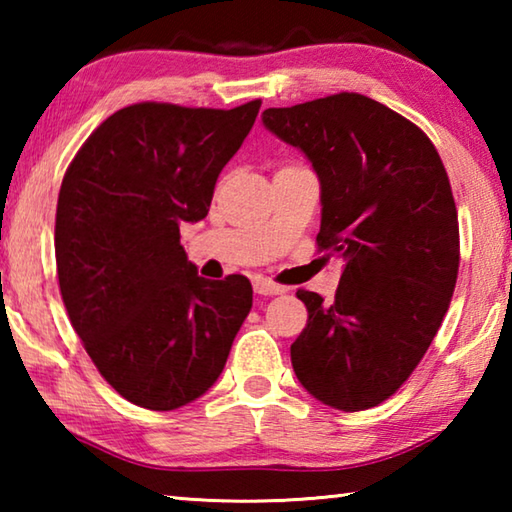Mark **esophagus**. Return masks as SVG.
Masks as SVG:
<instances>
[{"label": "esophagus", "instance_id": "esophagus-1", "mask_svg": "<svg viewBox=\"0 0 512 512\" xmlns=\"http://www.w3.org/2000/svg\"><path fill=\"white\" fill-rule=\"evenodd\" d=\"M253 287H255L257 293H262V296H280V293L287 291V287H282V284L268 280V277H257V280L253 282Z\"/></svg>", "mask_w": 512, "mask_h": 512}]
</instances>
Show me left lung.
<instances>
[{
    "label": "left lung",
    "instance_id": "8db88e82",
    "mask_svg": "<svg viewBox=\"0 0 512 512\" xmlns=\"http://www.w3.org/2000/svg\"><path fill=\"white\" fill-rule=\"evenodd\" d=\"M262 119L311 160L318 253L345 262L334 302L296 293L309 318L291 345L293 370L327 406L372 409L418 368L452 302L461 241L445 164L420 126L357 92Z\"/></svg>",
    "mask_w": 512,
    "mask_h": 512
}]
</instances>
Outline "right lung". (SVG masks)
Here are the masks:
<instances>
[{
	"label": "right lung",
	"instance_id": "obj_1",
	"mask_svg": "<svg viewBox=\"0 0 512 512\" xmlns=\"http://www.w3.org/2000/svg\"><path fill=\"white\" fill-rule=\"evenodd\" d=\"M259 106L133 103L94 128L65 171L54 235L60 296L101 377L142 409L201 397L253 307L248 277L196 273L180 223L205 219Z\"/></svg>",
	"mask_w": 512,
	"mask_h": 512
}]
</instances>
